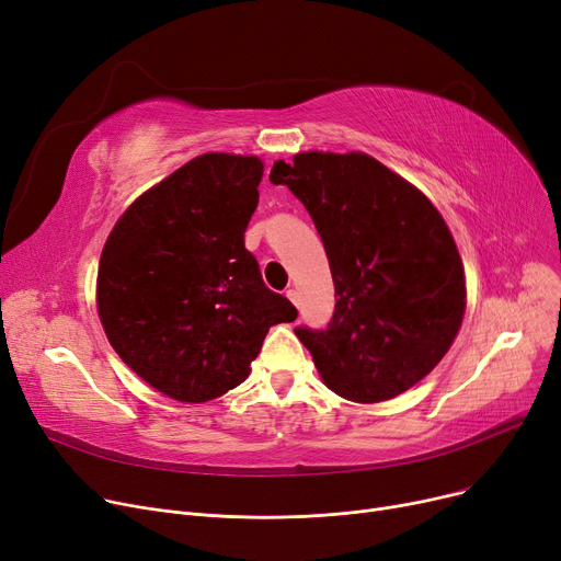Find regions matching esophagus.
I'll return each mask as SVG.
<instances>
[{
  "label": "esophagus",
  "mask_w": 561,
  "mask_h": 561,
  "mask_svg": "<svg viewBox=\"0 0 561 561\" xmlns=\"http://www.w3.org/2000/svg\"><path fill=\"white\" fill-rule=\"evenodd\" d=\"M286 298H288L293 305L298 307V302H300V300H298V290H296V288H288V290H286Z\"/></svg>",
  "instance_id": "34e87169"
}]
</instances>
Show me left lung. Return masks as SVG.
Segmentation results:
<instances>
[{
    "label": "left lung",
    "mask_w": 561,
    "mask_h": 561,
    "mask_svg": "<svg viewBox=\"0 0 561 561\" xmlns=\"http://www.w3.org/2000/svg\"><path fill=\"white\" fill-rule=\"evenodd\" d=\"M271 182L305 204L330 259L339 296L330 328L296 332L325 387L375 404L419 385L466 311L463 263L444 216L366 152L293 154Z\"/></svg>",
    "instance_id": "1"
}]
</instances>
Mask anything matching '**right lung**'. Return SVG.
I'll return each instance as SVG.
<instances>
[{"label":"right lung","instance_id":"obj_1","mask_svg":"<svg viewBox=\"0 0 561 561\" xmlns=\"http://www.w3.org/2000/svg\"><path fill=\"white\" fill-rule=\"evenodd\" d=\"M263 161L206 152L138 195L104 243L95 302L113 350L180 402L239 387L261 343L298 311L245 250Z\"/></svg>","mask_w":561,"mask_h":561}]
</instances>
